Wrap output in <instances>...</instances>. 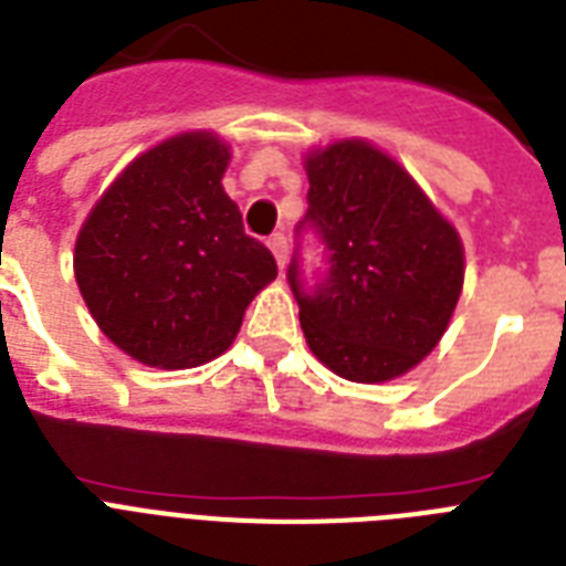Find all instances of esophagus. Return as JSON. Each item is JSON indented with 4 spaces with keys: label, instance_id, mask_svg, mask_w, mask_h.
Returning <instances> with one entry per match:
<instances>
[{
    "label": "esophagus",
    "instance_id": "1",
    "mask_svg": "<svg viewBox=\"0 0 566 566\" xmlns=\"http://www.w3.org/2000/svg\"><path fill=\"white\" fill-rule=\"evenodd\" d=\"M268 247L273 250L275 264L284 270V264H287V235H284V232H275V235L268 238Z\"/></svg>",
    "mask_w": 566,
    "mask_h": 566
}]
</instances>
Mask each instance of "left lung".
I'll use <instances>...</instances> for the list:
<instances>
[{
  "label": "left lung",
  "mask_w": 566,
  "mask_h": 566,
  "mask_svg": "<svg viewBox=\"0 0 566 566\" xmlns=\"http://www.w3.org/2000/svg\"><path fill=\"white\" fill-rule=\"evenodd\" d=\"M307 211L296 227L287 284L307 346L331 371L378 384L433 352L462 293V243L421 188L366 142L307 156ZM324 243L307 283L301 235Z\"/></svg>",
  "instance_id": "8db88e82"
}]
</instances>
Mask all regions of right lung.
Segmentation results:
<instances>
[{"instance_id": "obj_1", "label": "right lung", "mask_w": 566, "mask_h": 566, "mask_svg": "<svg viewBox=\"0 0 566 566\" xmlns=\"http://www.w3.org/2000/svg\"><path fill=\"white\" fill-rule=\"evenodd\" d=\"M227 145L186 133L124 168L86 218L75 279L118 348L163 369L227 352L243 311L279 273L220 186Z\"/></svg>"}]
</instances>
